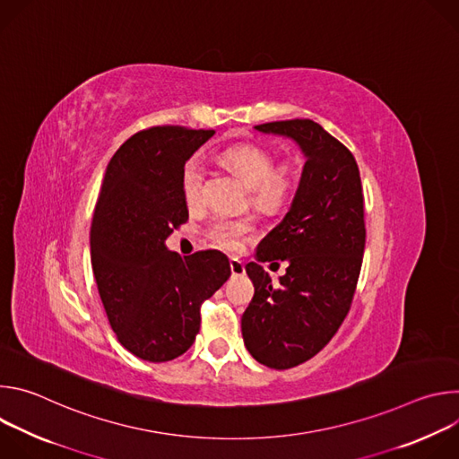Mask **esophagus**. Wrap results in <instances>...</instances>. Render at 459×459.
<instances>
[{"instance_id": "1", "label": "esophagus", "mask_w": 459, "mask_h": 459, "mask_svg": "<svg viewBox=\"0 0 459 459\" xmlns=\"http://www.w3.org/2000/svg\"><path fill=\"white\" fill-rule=\"evenodd\" d=\"M230 273H232V276H243L245 274V265L241 264V259L230 257Z\"/></svg>"}]
</instances>
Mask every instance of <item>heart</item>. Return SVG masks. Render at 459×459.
Listing matches in <instances>:
<instances>
[{"instance_id":"heart-1","label":"heart","mask_w":459,"mask_h":459,"mask_svg":"<svg viewBox=\"0 0 459 459\" xmlns=\"http://www.w3.org/2000/svg\"><path fill=\"white\" fill-rule=\"evenodd\" d=\"M221 161L248 185L250 202L261 209H278L285 205L296 188L294 170L287 163L273 167L267 149L254 143H236L221 151ZM204 167L200 160H188L181 172V190L188 205L200 202ZM254 232L247 218L218 216L207 227V238L220 248L239 250L243 241Z\"/></svg>"}]
</instances>
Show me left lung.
Returning <instances> with one entry per match:
<instances>
[{"mask_svg": "<svg viewBox=\"0 0 459 459\" xmlns=\"http://www.w3.org/2000/svg\"><path fill=\"white\" fill-rule=\"evenodd\" d=\"M294 140L307 161L283 221L259 241L245 271L254 298L241 317L247 351L271 368H292L316 356L351 310L363 250L365 211L352 152L312 119L254 126ZM287 260L281 283L258 264Z\"/></svg>", "mask_w": 459, "mask_h": 459, "instance_id": "1", "label": "left lung"}]
</instances>
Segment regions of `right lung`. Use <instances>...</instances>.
Here are the masks:
<instances>
[{
	"mask_svg": "<svg viewBox=\"0 0 459 459\" xmlns=\"http://www.w3.org/2000/svg\"><path fill=\"white\" fill-rule=\"evenodd\" d=\"M212 134L178 125L140 130L105 170L91 227L92 271L117 342L145 361L186 352L200 333L202 303L230 276L220 250L181 257L165 247L188 220L183 167Z\"/></svg>",
	"mask_w": 459,
	"mask_h": 459,
	"instance_id": "1",
	"label": "right lung"
}]
</instances>
